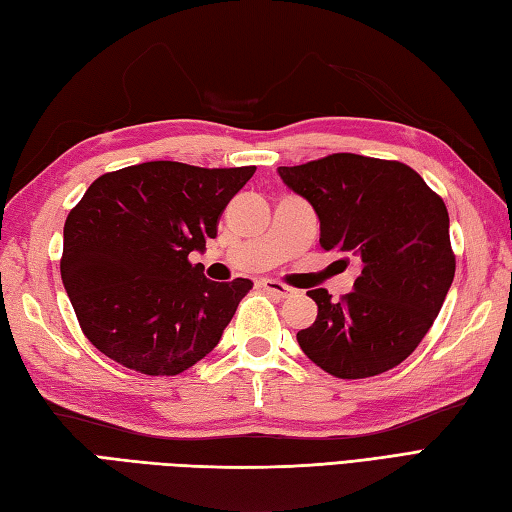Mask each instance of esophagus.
<instances>
[{
    "instance_id": "1",
    "label": "esophagus",
    "mask_w": 512,
    "mask_h": 512,
    "mask_svg": "<svg viewBox=\"0 0 512 512\" xmlns=\"http://www.w3.org/2000/svg\"><path fill=\"white\" fill-rule=\"evenodd\" d=\"M262 288L266 292H270V295H273V297H277V299H288V297L295 295V290L284 286V284H279V281H275V279H264L262 281Z\"/></svg>"
}]
</instances>
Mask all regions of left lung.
<instances>
[{
	"mask_svg": "<svg viewBox=\"0 0 512 512\" xmlns=\"http://www.w3.org/2000/svg\"><path fill=\"white\" fill-rule=\"evenodd\" d=\"M277 173L317 213L321 248L361 266L341 301L325 288L308 292L319 312L297 332L303 354L336 378L396 367L429 332L453 284L447 206L402 162L332 154Z\"/></svg>",
	"mask_w": 512,
	"mask_h": 512,
	"instance_id": "1",
	"label": "left lung"
}]
</instances>
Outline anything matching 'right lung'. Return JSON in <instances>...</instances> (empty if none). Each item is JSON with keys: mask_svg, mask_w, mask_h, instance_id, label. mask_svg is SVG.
Instances as JSON below:
<instances>
[{"mask_svg": "<svg viewBox=\"0 0 512 512\" xmlns=\"http://www.w3.org/2000/svg\"><path fill=\"white\" fill-rule=\"evenodd\" d=\"M255 167L154 160L96 178L63 226L61 279L96 350L136 372L176 376L209 354L250 279H206L189 253L217 235Z\"/></svg>", "mask_w": 512, "mask_h": 512, "instance_id": "obj_1", "label": "right lung"}]
</instances>
